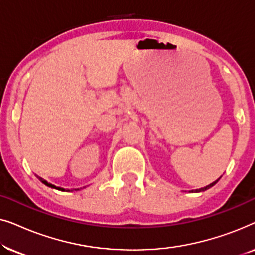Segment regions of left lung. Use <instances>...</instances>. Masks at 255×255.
<instances>
[{
    "mask_svg": "<svg viewBox=\"0 0 255 255\" xmlns=\"http://www.w3.org/2000/svg\"><path fill=\"white\" fill-rule=\"evenodd\" d=\"M219 179H221V177H219ZM219 179H218V180H219ZM218 180H216L215 182L210 183V184H209V186H207V187H204V188H200V189H196V190H191V191H196V193H200V191H204V190H207V189H209V188H211L212 186H215V184L218 182Z\"/></svg>",
    "mask_w": 255,
    "mask_h": 255,
    "instance_id": "left-lung-1",
    "label": "left lung"
}]
</instances>
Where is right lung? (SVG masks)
<instances>
[{"label":"right lung","instance_id":"obj_1","mask_svg":"<svg viewBox=\"0 0 255 255\" xmlns=\"http://www.w3.org/2000/svg\"><path fill=\"white\" fill-rule=\"evenodd\" d=\"M38 179H39V181H41V182H43L44 184H46L47 187H51V188H55V189H58V190H61V191H65V189L64 188H60V187H55V186H53V184H51V183H48L47 181H45L43 177H40V176H37Z\"/></svg>","mask_w":255,"mask_h":255}]
</instances>
